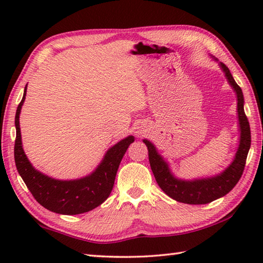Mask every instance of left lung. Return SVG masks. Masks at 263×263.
<instances>
[{"instance_id":"8db88e82","label":"left lung","mask_w":263,"mask_h":263,"mask_svg":"<svg viewBox=\"0 0 263 263\" xmlns=\"http://www.w3.org/2000/svg\"><path fill=\"white\" fill-rule=\"evenodd\" d=\"M222 71L225 72L228 82L234 88L237 95V111L239 128H241V141L235 156V159L225 172L215 177L202 178L195 181L177 180L171 174L168 165L156 152V148L152 142L143 140L148 148V157L154 176L158 185L163 191L178 202L187 204H205L212 202L216 199L224 197L236 185L241 178L249 149L251 146V130L247 115L244 111V98L242 89L234 80L230 69L224 63H220Z\"/></svg>"}]
</instances>
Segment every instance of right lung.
<instances>
[{
  "mask_svg": "<svg viewBox=\"0 0 263 263\" xmlns=\"http://www.w3.org/2000/svg\"><path fill=\"white\" fill-rule=\"evenodd\" d=\"M26 89L27 87L16 108L14 122L16 128L14 161L22 180L37 202L49 211L62 215H79L95 209L109 197L121 160L135 138L130 136L111 147L91 175L76 181L54 180L33 168L21 146L19 114L25 102Z\"/></svg>",
  "mask_w": 263,
  "mask_h": 263,
  "instance_id": "right-lung-1",
  "label": "right lung"
}]
</instances>
